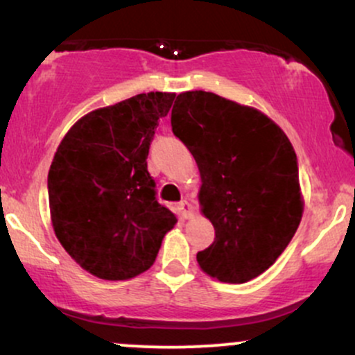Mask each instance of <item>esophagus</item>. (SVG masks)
I'll use <instances>...</instances> for the list:
<instances>
[{
    "label": "esophagus",
    "instance_id": "1",
    "mask_svg": "<svg viewBox=\"0 0 355 355\" xmlns=\"http://www.w3.org/2000/svg\"><path fill=\"white\" fill-rule=\"evenodd\" d=\"M178 210H180L183 214V217H187V218L191 217V214H193V207H191V203L187 200H182L180 203H178Z\"/></svg>",
    "mask_w": 355,
    "mask_h": 355
}]
</instances>
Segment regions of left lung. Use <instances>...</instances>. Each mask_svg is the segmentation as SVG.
Instances as JSON below:
<instances>
[{
	"instance_id": "8db88e82",
	"label": "left lung",
	"mask_w": 355,
	"mask_h": 355,
	"mask_svg": "<svg viewBox=\"0 0 355 355\" xmlns=\"http://www.w3.org/2000/svg\"><path fill=\"white\" fill-rule=\"evenodd\" d=\"M172 130L197 162L198 202L215 229L214 243L197 254L198 266L227 284L263 274L302 218L291 140L259 110L202 89L177 96Z\"/></svg>"
}]
</instances>
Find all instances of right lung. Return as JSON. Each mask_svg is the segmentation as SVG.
Wrapping results in <instances>:
<instances>
[{
  "label": "right lung",
  "instance_id": "obj_1",
  "mask_svg": "<svg viewBox=\"0 0 355 355\" xmlns=\"http://www.w3.org/2000/svg\"><path fill=\"white\" fill-rule=\"evenodd\" d=\"M175 93L150 92L89 112L68 130L48 172L53 230L81 268L103 280L148 270L177 217L155 197L150 144Z\"/></svg>",
  "mask_w": 355,
  "mask_h": 355
}]
</instances>
